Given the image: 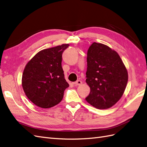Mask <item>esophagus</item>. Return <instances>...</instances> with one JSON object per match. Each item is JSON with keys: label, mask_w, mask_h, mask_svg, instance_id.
I'll use <instances>...</instances> for the list:
<instances>
[{"label": "esophagus", "mask_w": 147, "mask_h": 147, "mask_svg": "<svg viewBox=\"0 0 147 147\" xmlns=\"http://www.w3.org/2000/svg\"><path fill=\"white\" fill-rule=\"evenodd\" d=\"M74 84L75 86H79V85H81V84H82V82L81 80H77L75 82H74Z\"/></svg>", "instance_id": "esophagus-1"}]
</instances>
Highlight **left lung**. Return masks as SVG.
Segmentation results:
<instances>
[{"mask_svg": "<svg viewBox=\"0 0 147 147\" xmlns=\"http://www.w3.org/2000/svg\"><path fill=\"white\" fill-rule=\"evenodd\" d=\"M86 82L90 93L86 100L98 109L115 105L125 90L127 70L118 53L102 43L94 42L87 53Z\"/></svg>", "mask_w": 147, "mask_h": 147, "instance_id": "8db88e82", "label": "left lung"}]
</instances>
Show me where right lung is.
Segmentation results:
<instances>
[{
	"label": "right lung",
	"instance_id": "1",
	"mask_svg": "<svg viewBox=\"0 0 147 147\" xmlns=\"http://www.w3.org/2000/svg\"><path fill=\"white\" fill-rule=\"evenodd\" d=\"M69 44L45 49L26 65L22 86L28 98L39 107L48 109L58 104L69 84L62 67V55Z\"/></svg>",
	"mask_w": 147,
	"mask_h": 147
}]
</instances>
